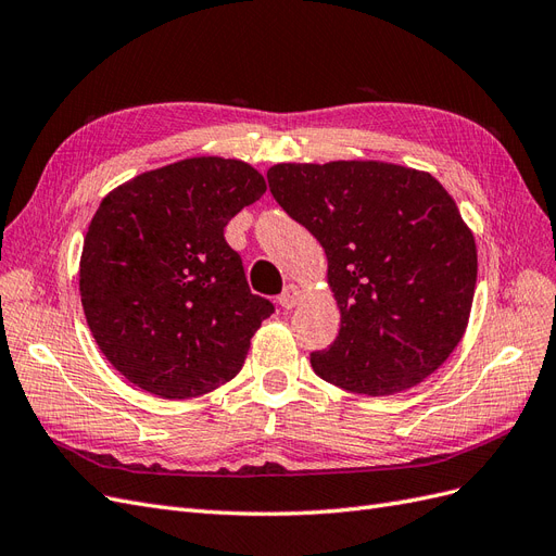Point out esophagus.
<instances>
[{
    "instance_id": "esophagus-1",
    "label": "esophagus",
    "mask_w": 556,
    "mask_h": 556,
    "mask_svg": "<svg viewBox=\"0 0 556 556\" xmlns=\"http://www.w3.org/2000/svg\"><path fill=\"white\" fill-rule=\"evenodd\" d=\"M299 301H301V288H299V285H294V282H290L288 288L282 290V294L278 296V304L282 308H294Z\"/></svg>"
}]
</instances>
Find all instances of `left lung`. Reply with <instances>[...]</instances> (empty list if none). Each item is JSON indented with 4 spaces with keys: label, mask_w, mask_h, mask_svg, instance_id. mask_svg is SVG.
Here are the masks:
<instances>
[{
    "label": "left lung",
    "mask_w": 556,
    "mask_h": 556,
    "mask_svg": "<svg viewBox=\"0 0 556 556\" xmlns=\"http://www.w3.org/2000/svg\"><path fill=\"white\" fill-rule=\"evenodd\" d=\"M274 199L325 248L341 311L313 371L348 392L396 394L422 382L466 331L478 278L473 231L443 185L392 162L276 164Z\"/></svg>",
    "instance_id": "8db88e82"
}]
</instances>
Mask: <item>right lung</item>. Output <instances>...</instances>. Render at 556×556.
Returning a JSON list of instances; mask_svg holds the SVG:
<instances>
[{
    "instance_id": "right-lung-1",
    "label": "right lung",
    "mask_w": 556,
    "mask_h": 556,
    "mask_svg": "<svg viewBox=\"0 0 556 556\" xmlns=\"http://www.w3.org/2000/svg\"><path fill=\"white\" fill-rule=\"evenodd\" d=\"M264 192V176L241 160L188 157L102 199L83 241L80 304L131 384L192 399L241 371L274 304L250 292L225 227Z\"/></svg>"
}]
</instances>
